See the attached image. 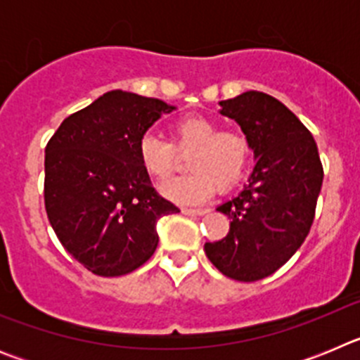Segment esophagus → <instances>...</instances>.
<instances>
[{
    "label": "esophagus",
    "instance_id": "1",
    "mask_svg": "<svg viewBox=\"0 0 360 360\" xmlns=\"http://www.w3.org/2000/svg\"><path fill=\"white\" fill-rule=\"evenodd\" d=\"M182 212L186 216H203V214H207L209 209H189V207H184Z\"/></svg>",
    "mask_w": 360,
    "mask_h": 360
}]
</instances>
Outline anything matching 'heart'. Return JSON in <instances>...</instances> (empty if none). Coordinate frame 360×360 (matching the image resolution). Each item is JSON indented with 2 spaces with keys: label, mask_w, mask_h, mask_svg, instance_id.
I'll return each instance as SVG.
<instances>
[{
  "label": "heart",
  "mask_w": 360,
  "mask_h": 360,
  "mask_svg": "<svg viewBox=\"0 0 360 360\" xmlns=\"http://www.w3.org/2000/svg\"><path fill=\"white\" fill-rule=\"evenodd\" d=\"M176 151L189 153L187 176L164 184L160 189L167 200L180 205L207 202L216 189L232 187L247 171L250 142L240 129H219L207 117H182L171 124V142L146 133L136 144L142 169L157 182L169 178L176 165Z\"/></svg>",
  "instance_id": "1"
}]
</instances>
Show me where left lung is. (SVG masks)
<instances>
[{"label": "left lung", "mask_w": 360, "mask_h": 360, "mask_svg": "<svg viewBox=\"0 0 360 360\" xmlns=\"http://www.w3.org/2000/svg\"><path fill=\"white\" fill-rule=\"evenodd\" d=\"M254 151L252 174L240 195L218 205L231 218L224 240L205 243L209 262L236 281L274 274L303 245L316 214L323 165L311 133L278 98L245 91L219 101Z\"/></svg>", "instance_id": "8db88e82"}]
</instances>
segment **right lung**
I'll use <instances>...</instances> for the list:
<instances>
[{"label":"right lung","mask_w":360,"mask_h":360,"mask_svg":"<svg viewBox=\"0 0 360 360\" xmlns=\"http://www.w3.org/2000/svg\"><path fill=\"white\" fill-rule=\"evenodd\" d=\"M160 98L111 90L63 120L44 149V207L66 250L103 278L124 276L157 250V221L178 212L142 169L136 144Z\"/></svg>","instance_id":"right-lung-1"}]
</instances>
